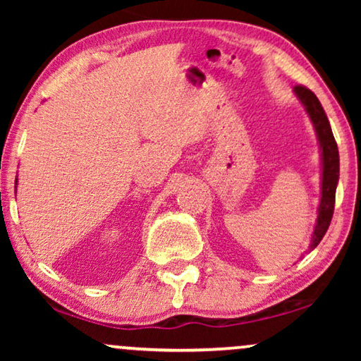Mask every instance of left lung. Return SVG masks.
Masks as SVG:
<instances>
[{"label":"left lung","instance_id":"8db88e82","mask_svg":"<svg viewBox=\"0 0 361 361\" xmlns=\"http://www.w3.org/2000/svg\"><path fill=\"white\" fill-rule=\"evenodd\" d=\"M295 97L302 103V106L307 111V115L312 121L315 135L319 140L320 147V159H322V182H320V204L317 210V221H315V228L310 238L309 248L314 250L324 238L325 231H327L330 220L334 215L335 207V190H337L338 176H340V159H338V147L335 142L332 128H330L329 118L325 115L322 105H320L319 98L310 92L309 88L302 85L294 87Z\"/></svg>","mask_w":361,"mask_h":361}]
</instances>
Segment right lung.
Listing matches in <instances>:
<instances>
[{"instance_id": "add662e5", "label": "right lung", "mask_w": 361, "mask_h": 361, "mask_svg": "<svg viewBox=\"0 0 361 361\" xmlns=\"http://www.w3.org/2000/svg\"><path fill=\"white\" fill-rule=\"evenodd\" d=\"M16 184H18V180H16Z\"/></svg>"}]
</instances>
